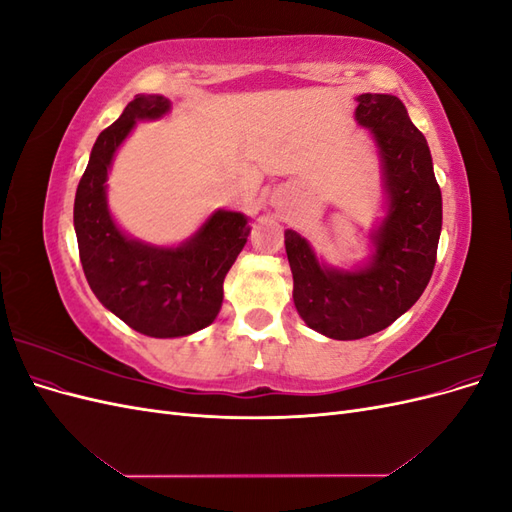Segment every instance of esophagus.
Listing matches in <instances>:
<instances>
[{"label":"esophagus","instance_id":"obj_1","mask_svg":"<svg viewBox=\"0 0 512 512\" xmlns=\"http://www.w3.org/2000/svg\"><path fill=\"white\" fill-rule=\"evenodd\" d=\"M271 203H275V205H277V203H280V198H277V196H273V200H271Z\"/></svg>","mask_w":512,"mask_h":512}]
</instances>
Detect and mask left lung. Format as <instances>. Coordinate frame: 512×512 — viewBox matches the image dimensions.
Wrapping results in <instances>:
<instances>
[{
	"instance_id": "1",
	"label": "left lung",
	"mask_w": 512,
	"mask_h": 512,
	"mask_svg": "<svg viewBox=\"0 0 512 512\" xmlns=\"http://www.w3.org/2000/svg\"><path fill=\"white\" fill-rule=\"evenodd\" d=\"M354 117L374 136L380 158L384 218L371 230L367 262L337 269L318 260L297 230L284 232L292 299L309 329L331 339H361L393 324L427 288L442 230V194L425 136L404 102L361 94Z\"/></svg>"
}]
</instances>
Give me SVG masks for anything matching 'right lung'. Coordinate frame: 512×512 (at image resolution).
Segmentation results:
<instances>
[{"label":"right lung","instance_id":"1","mask_svg":"<svg viewBox=\"0 0 512 512\" xmlns=\"http://www.w3.org/2000/svg\"><path fill=\"white\" fill-rule=\"evenodd\" d=\"M170 111L164 96H136L100 132L74 198V230L81 265L98 301L134 331L149 337L192 335L218 318L224 277L250 237V220L218 209L179 245H151L128 237L108 209L106 179L119 145L136 121Z\"/></svg>","mask_w":512,"mask_h":512}]
</instances>
